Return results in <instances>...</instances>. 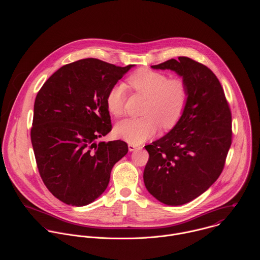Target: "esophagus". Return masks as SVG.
<instances>
[{
  "instance_id": "34e87169",
  "label": "esophagus",
  "mask_w": 260,
  "mask_h": 260,
  "mask_svg": "<svg viewBox=\"0 0 260 260\" xmlns=\"http://www.w3.org/2000/svg\"><path fill=\"white\" fill-rule=\"evenodd\" d=\"M137 149H140V146L135 145V144H128V150L129 151H135Z\"/></svg>"
}]
</instances>
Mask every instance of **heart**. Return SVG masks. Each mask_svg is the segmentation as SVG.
I'll return each mask as SVG.
<instances>
[{"mask_svg":"<svg viewBox=\"0 0 260 260\" xmlns=\"http://www.w3.org/2000/svg\"><path fill=\"white\" fill-rule=\"evenodd\" d=\"M128 85L138 93L147 98L143 117L119 121L115 126L117 137L131 144H140L154 136L160 124L172 128L181 119L187 104L188 89L182 78H170L169 75L150 70H140L127 79ZM125 86L115 84L106 95V107L113 116L124 113Z\"/></svg>","mask_w":260,"mask_h":260,"instance_id":"1","label":"heart"}]
</instances>
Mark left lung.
Segmentation results:
<instances>
[{
	"instance_id": "8db88e82",
	"label": "left lung",
	"mask_w": 260,
	"mask_h": 260,
	"mask_svg": "<svg viewBox=\"0 0 260 260\" xmlns=\"http://www.w3.org/2000/svg\"><path fill=\"white\" fill-rule=\"evenodd\" d=\"M151 68L176 72L188 89L178 123L145 146L147 190L162 204L180 206L204 193L223 170L232 145V113L223 88L206 66L179 56Z\"/></svg>"
}]
</instances>
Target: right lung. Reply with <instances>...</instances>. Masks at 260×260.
Wrapping results in <instances>:
<instances>
[{"mask_svg":"<svg viewBox=\"0 0 260 260\" xmlns=\"http://www.w3.org/2000/svg\"><path fill=\"white\" fill-rule=\"evenodd\" d=\"M133 67L74 61L52 74L36 96L30 140L37 167L48 190L67 205L94 202L128 151L123 141L96 140L112 129L106 95Z\"/></svg>","mask_w":260,"mask_h":260,"instance_id":"add662e5","label":"right lung"}]
</instances>
